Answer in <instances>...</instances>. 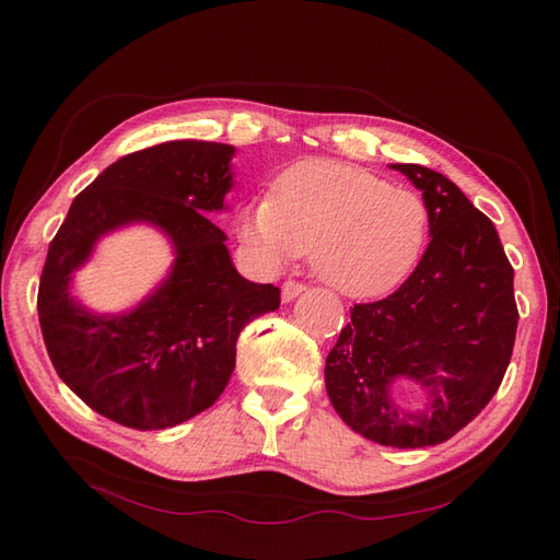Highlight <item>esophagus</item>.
I'll use <instances>...</instances> for the list:
<instances>
[{"instance_id": "34e87169", "label": "esophagus", "mask_w": 560, "mask_h": 560, "mask_svg": "<svg viewBox=\"0 0 560 560\" xmlns=\"http://www.w3.org/2000/svg\"><path fill=\"white\" fill-rule=\"evenodd\" d=\"M305 291V283H299V281H283L281 287V299L283 303H291L293 299H299V295Z\"/></svg>"}]
</instances>
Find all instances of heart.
<instances>
[{
    "mask_svg": "<svg viewBox=\"0 0 560 560\" xmlns=\"http://www.w3.org/2000/svg\"><path fill=\"white\" fill-rule=\"evenodd\" d=\"M428 229L419 192L325 159L295 163L243 219L245 243L261 259L279 265L311 253L317 279L351 299L399 287L423 255Z\"/></svg>",
    "mask_w": 560,
    "mask_h": 560,
    "instance_id": "obj_1",
    "label": "heart"
}]
</instances>
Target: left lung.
I'll list each match as a JSON object with an SVG mask.
<instances>
[{"mask_svg":"<svg viewBox=\"0 0 560 560\" xmlns=\"http://www.w3.org/2000/svg\"><path fill=\"white\" fill-rule=\"evenodd\" d=\"M421 189L431 243L411 277L383 301L351 307L329 351L331 407L355 433L392 447L445 443L503 383L517 331L513 267L491 219L425 165L395 163ZM421 386L423 410H401L394 392Z\"/></svg>","mask_w":560,"mask_h":560,"instance_id":"left-lung-1","label":"left lung"}]
</instances>
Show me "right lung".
Here are the masks:
<instances>
[{
  "instance_id": "right-lung-1",
  "label": "right lung",
  "mask_w": 560,
  "mask_h": 560,
  "mask_svg": "<svg viewBox=\"0 0 560 560\" xmlns=\"http://www.w3.org/2000/svg\"><path fill=\"white\" fill-rule=\"evenodd\" d=\"M235 149L165 141L108 165L71 201L52 237L38 289V317L57 375L105 419L137 431L173 428L209 409L229 385L235 341L273 313L281 291L233 267L225 211ZM132 222L174 245L170 277L132 312L101 316L70 295V279L103 234Z\"/></svg>"
}]
</instances>
